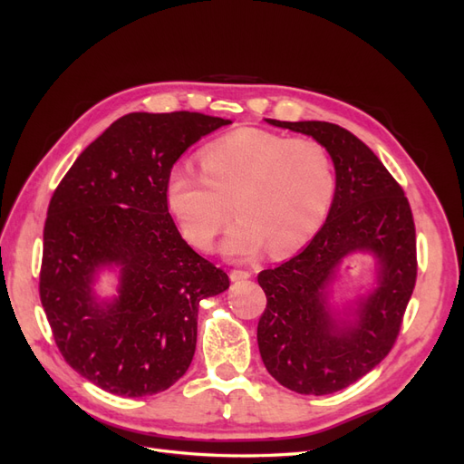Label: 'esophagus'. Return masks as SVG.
<instances>
[{"label":"esophagus","instance_id":"34e87169","mask_svg":"<svg viewBox=\"0 0 464 464\" xmlns=\"http://www.w3.org/2000/svg\"><path fill=\"white\" fill-rule=\"evenodd\" d=\"M252 275L248 271H240V269H235L229 273V278L231 282H242V280H248Z\"/></svg>","mask_w":464,"mask_h":464}]
</instances>
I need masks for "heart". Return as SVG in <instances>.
<instances>
[{"label": "heart", "instance_id": "heart-1", "mask_svg": "<svg viewBox=\"0 0 464 464\" xmlns=\"http://www.w3.org/2000/svg\"><path fill=\"white\" fill-rule=\"evenodd\" d=\"M201 172L189 163L173 167L167 203L184 237L208 250L235 214L224 252L237 259L265 245L287 254L320 229L334 195V170L325 146L314 139L242 128L210 142Z\"/></svg>", "mask_w": 464, "mask_h": 464}]
</instances>
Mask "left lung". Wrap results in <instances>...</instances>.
<instances>
[{
    "instance_id": "8db88e82",
    "label": "left lung",
    "mask_w": 464,
    "mask_h": 464,
    "mask_svg": "<svg viewBox=\"0 0 464 464\" xmlns=\"http://www.w3.org/2000/svg\"><path fill=\"white\" fill-rule=\"evenodd\" d=\"M269 124L322 142L334 165V198L308 246L257 275L266 308L257 324L269 374L301 395H329L369 374L393 348L418 276L416 226L399 182L367 144L329 121ZM353 255H371L377 285L343 316L330 284Z\"/></svg>"
}]
</instances>
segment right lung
I'll return each mask as SVG.
<instances>
[{"label":"right lung","instance_id":"right-lung-1","mask_svg":"<svg viewBox=\"0 0 464 464\" xmlns=\"http://www.w3.org/2000/svg\"><path fill=\"white\" fill-rule=\"evenodd\" d=\"M227 124L188 111L121 116L71 165L48 205L39 275L46 320L69 367L112 395H156L182 378L199 303L229 287L167 207L177 160ZM103 266L121 269L111 302L92 291Z\"/></svg>","mask_w":464,"mask_h":464}]
</instances>
